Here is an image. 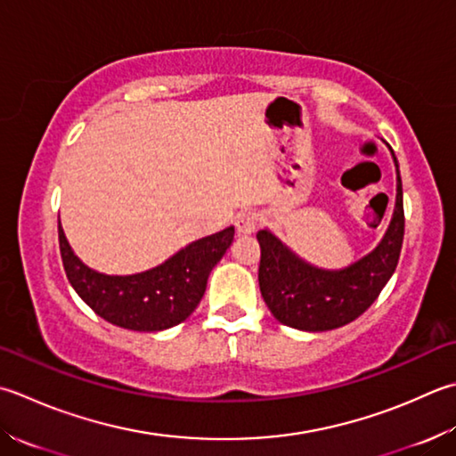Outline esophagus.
Masks as SVG:
<instances>
[{"label": "esophagus", "instance_id": "obj_1", "mask_svg": "<svg viewBox=\"0 0 456 456\" xmlns=\"http://www.w3.org/2000/svg\"><path fill=\"white\" fill-rule=\"evenodd\" d=\"M235 227H237L239 235H251V233H255L256 227H258V216L253 211L240 213V216L235 221Z\"/></svg>", "mask_w": 456, "mask_h": 456}]
</instances>
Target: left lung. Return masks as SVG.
<instances>
[{
	"instance_id": "obj_1",
	"label": "left lung",
	"mask_w": 456,
	"mask_h": 456,
	"mask_svg": "<svg viewBox=\"0 0 456 456\" xmlns=\"http://www.w3.org/2000/svg\"><path fill=\"white\" fill-rule=\"evenodd\" d=\"M391 156L397 167L394 217L381 243L360 261L340 271L318 269L292 253L269 229L256 233L261 245L258 287L266 306L281 324L305 332H326L350 324L373 305L395 273L403 245L405 216L403 187L394 150Z\"/></svg>"
}]
</instances>
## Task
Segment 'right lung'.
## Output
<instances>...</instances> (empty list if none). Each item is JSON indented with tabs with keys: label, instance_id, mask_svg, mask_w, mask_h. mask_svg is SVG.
Masks as SVG:
<instances>
[{
	"label": "right lung",
	"instance_id": "obj_1",
	"mask_svg": "<svg viewBox=\"0 0 456 456\" xmlns=\"http://www.w3.org/2000/svg\"><path fill=\"white\" fill-rule=\"evenodd\" d=\"M235 227L193 240L154 269L102 274L73 253L59 221V247L70 287L98 316L134 332H159L177 326L198 308L213 266L233 243Z\"/></svg>",
	"mask_w": 456,
	"mask_h": 456
}]
</instances>
